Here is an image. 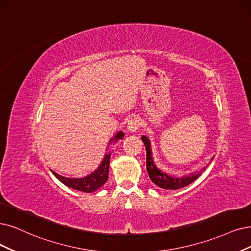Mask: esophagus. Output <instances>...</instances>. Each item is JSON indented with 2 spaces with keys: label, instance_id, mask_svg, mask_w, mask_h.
I'll return each instance as SVG.
<instances>
[{
  "label": "esophagus",
  "instance_id": "esophagus-1",
  "mask_svg": "<svg viewBox=\"0 0 251 251\" xmlns=\"http://www.w3.org/2000/svg\"><path fill=\"white\" fill-rule=\"evenodd\" d=\"M140 125H141V122L140 120H138L137 118H132L128 121V124H127V129L128 131L130 132H135L138 128H140Z\"/></svg>",
  "mask_w": 251,
  "mask_h": 251
}]
</instances>
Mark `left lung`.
<instances>
[{"mask_svg": "<svg viewBox=\"0 0 251 251\" xmlns=\"http://www.w3.org/2000/svg\"><path fill=\"white\" fill-rule=\"evenodd\" d=\"M142 141L144 142L146 152H147V172L151 181L156 184L157 186L162 188V189H170V190H177L180 188H183L187 186L193 181H196L202 172H205L207 166L202 168L200 172H194L189 175L183 176V177H173L168 174L161 172L158 168H157L156 164L154 163V159L152 157V150H151V142L147 136L143 135ZM213 160V158L211 159Z\"/></svg>", "mask_w": 251, "mask_h": 251, "instance_id": "1", "label": "left lung"}]
</instances>
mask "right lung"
Wrapping results in <instances>:
<instances>
[{"mask_svg": "<svg viewBox=\"0 0 251 251\" xmlns=\"http://www.w3.org/2000/svg\"><path fill=\"white\" fill-rule=\"evenodd\" d=\"M124 137V133L122 131H119L111 140L109 141V144L113 143L114 141L117 143L118 140ZM109 161H110V153L105 154L103 160H102L101 164L98 166V169L90 174L85 178H66L63 176L54 173L51 171V173L54 175V177L59 181H61L66 186L73 188L75 190H79L82 192H94L97 189H99L101 186L106 183L108 178V170H109Z\"/></svg>", "mask_w": 251, "mask_h": 251, "instance_id": "add662e5", "label": "right lung"}]
</instances>
